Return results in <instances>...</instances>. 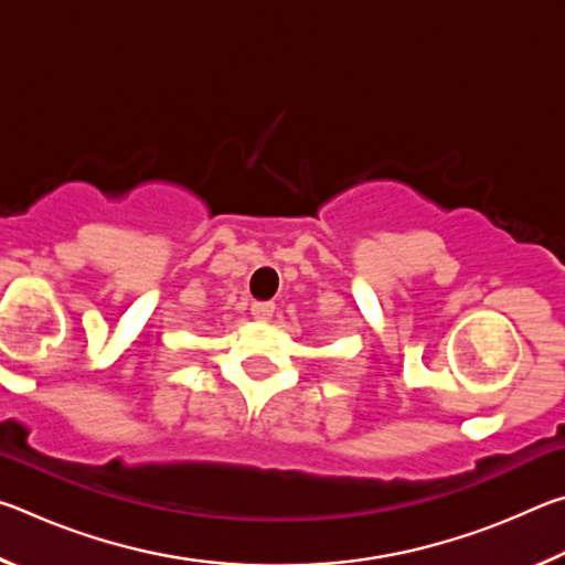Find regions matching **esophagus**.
<instances>
[{"instance_id":"1","label":"esophagus","mask_w":565,"mask_h":565,"mask_svg":"<svg viewBox=\"0 0 565 565\" xmlns=\"http://www.w3.org/2000/svg\"><path fill=\"white\" fill-rule=\"evenodd\" d=\"M276 303L274 301H254L252 303V317L259 319V321H266L274 313Z\"/></svg>"}]
</instances>
